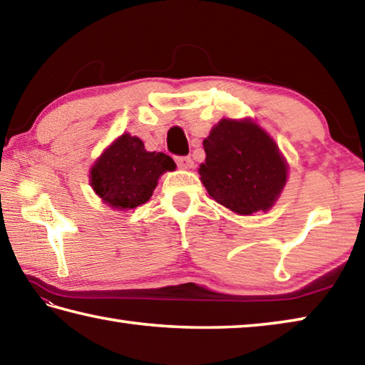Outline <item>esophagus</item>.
Wrapping results in <instances>:
<instances>
[{
	"label": "esophagus",
	"mask_w": 365,
	"mask_h": 365,
	"mask_svg": "<svg viewBox=\"0 0 365 365\" xmlns=\"http://www.w3.org/2000/svg\"><path fill=\"white\" fill-rule=\"evenodd\" d=\"M175 160H177L178 168H182V169L193 168V160H191L190 156H178V158H175Z\"/></svg>",
	"instance_id": "34e87169"
}]
</instances>
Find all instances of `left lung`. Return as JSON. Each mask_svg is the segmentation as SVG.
Instances as JSON below:
<instances>
[{"label": "left lung", "instance_id": "8db88e82", "mask_svg": "<svg viewBox=\"0 0 365 365\" xmlns=\"http://www.w3.org/2000/svg\"><path fill=\"white\" fill-rule=\"evenodd\" d=\"M201 182L219 205L240 215L269 211L287 183L288 164L267 132L250 119H222L202 141Z\"/></svg>", "mask_w": 365, "mask_h": 365}]
</instances>
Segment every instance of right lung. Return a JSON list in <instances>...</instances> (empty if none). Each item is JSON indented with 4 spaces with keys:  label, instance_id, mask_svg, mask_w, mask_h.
<instances>
[{
    "label": "right lung",
    "instance_id": "obj_1",
    "mask_svg": "<svg viewBox=\"0 0 365 365\" xmlns=\"http://www.w3.org/2000/svg\"><path fill=\"white\" fill-rule=\"evenodd\" d=\"M174 169V159L168 154L146 151L138 137L123 133L96 159L90 183L110 207L127 211L145 205L159 177Z\"/></svg>",
    "mask_w": 365,
    "mask_h": 365
}]
</instances>
